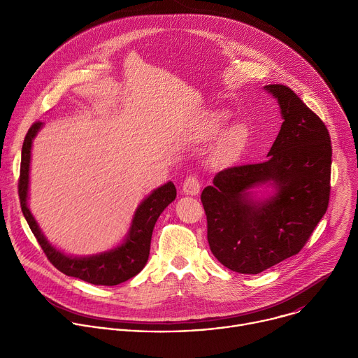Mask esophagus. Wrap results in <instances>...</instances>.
<instances>
[{
  "mask_svg": "<svg viewBox=\"0 0 358 358\" xmlns=\"http://www.w3.org/2000/svg\"><path fill=\"white\" fill-rule=\"evenodd\" d=\"M199 188H201V184L198 178L194 176L187 177L182 182V192L187 195H196L199 192Z\"/></svg>",
  "mask_w": 358,
  "mask_h": 358,
  "instance_id": "34e87169",
  "label": "esophagus"
}]
</instances>
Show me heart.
Wrapping results in <instances>:
<instances>
[{"label": "heart", "mask_w": 358, "mask_h": 358, "mask_svg": "<svg viewBox=\"0 0 358 358\" xmlns=\"http://www.w3.org/2000/svg\"><path fill=\"white\" fill-rule=\"evenodd\" d=\"M227 120H228V115L224 113V112H213V113H210L206 119H203V122L199 126V137L202 140L213 138L214 136H217L222 130V127L225 126ZM232 145H234L232 140L227 138L224 145H222V150L228 151V150L232 148Z\"/></svg>", "instance_id": "heart-1"}]
</instances>
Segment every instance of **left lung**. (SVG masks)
<instances>
[{"instance_id": "left-lung-1", "label": "left lung", "mask_w": 358, "mask_h": 358, "mask_svg": "<svg viewBox=\"0 0 358 358\" xmlns=\"http://www.w3.org/2000/svg\"><path fill=\"white\" fill-rule=\"evenodd\" d=\"M283 123L268 160L220 171L203 188L207 236L228 269L257 275L299 253L327 211L331 143L322 119L285 85H266ZM268 182L275 194L257 201L250 189Z\"/></svg>"}]
</instances>
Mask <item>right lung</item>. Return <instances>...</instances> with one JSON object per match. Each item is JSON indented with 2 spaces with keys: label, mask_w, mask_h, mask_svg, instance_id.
<instances>
[{
  "label": "right lung",
  "mask_w": 358,
  "mask_h": 358,
  "mask_svg": "<svg viewBox=\"0 0 358 358\" xmlns=\"http://www.w3.org/2000/svg\"><path fill=\"white\" fill-rule=\"evenodd\" d=\"M42 127L41 122H35L24 140L21 155V170L18 180V195L21 202L22 214L45 252L46 258L58 271L68 276L78 278L92 285L115 286L136 276L147 264L150 255L151 235L155 225L176 196V185L170 181L157 189L152 191L138 206L126 241L109 252H103L87 258H73L62 253L50 245L43 234L41 232L35 218L28 208V182H29V163H31V147L32 140Z\"/></svg>",
  "instance_id": "right-lung-1"
}]
</instances>
